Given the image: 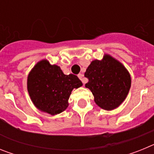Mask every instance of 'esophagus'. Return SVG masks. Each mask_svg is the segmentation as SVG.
<instances>
[{
	"mask_svg": "<svg viewBox=\"0 0 154 154\" xmlns=\"http://www.w3.org/2000/svg\"><path fill=\"white\" fill-rule=\"evenodd\" d=\"M79 78L80 79L82 80V82H83V83H85V79L83 78L84 77V75L83 74H82V73H80V74H79Z\"/></svg>",
	"mask_w": 154,
	"mask_h": 154,
	"instance_id": "obj_1",
	"label": "esophagus"
}]
</instances>
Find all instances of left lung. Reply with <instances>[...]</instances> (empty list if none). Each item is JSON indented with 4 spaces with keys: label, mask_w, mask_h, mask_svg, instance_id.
<instances>
[{
    "label": "left lung",
    "mask_w": 154,
    "mask_h": 154,
    "mask_svg": "<svg viewBox=\"0 0 154 154\" xmlns=\"http://www.w3.org/2000/svg\"><path fill=\"white\" fill-rule=\"evenodd\" d=\"M85 77L89 79L85 87L92 92L94 101L105 110L119 107L127 96L131 77L124 65L108 54L102 60H93L88 66Z\"/></svg>",
    "instance_id": "8db88e82"
}]
</instances>
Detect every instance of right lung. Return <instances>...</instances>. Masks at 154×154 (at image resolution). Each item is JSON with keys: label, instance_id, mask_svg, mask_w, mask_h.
I'll list each match as a JSON object with an SVG mask.
<instances>
[{"label": "right lung", "instance_id": "right-lung-1", "mask_svg": "<svg viewBox=\"0 0 154 154\" xmlns=\"http://www.w3.org/2000/svg\"><path fill=\"white\" fill-rule=\"evenodd\" d=\"M82 85L77 76L65 75L59 66L51 65L47 59L39 61L27 79L28 92L35 106L51 116L65 111L72 91Z\"/></svg>", "mask_w": 154, "mask_h": 154}]
</instances>
